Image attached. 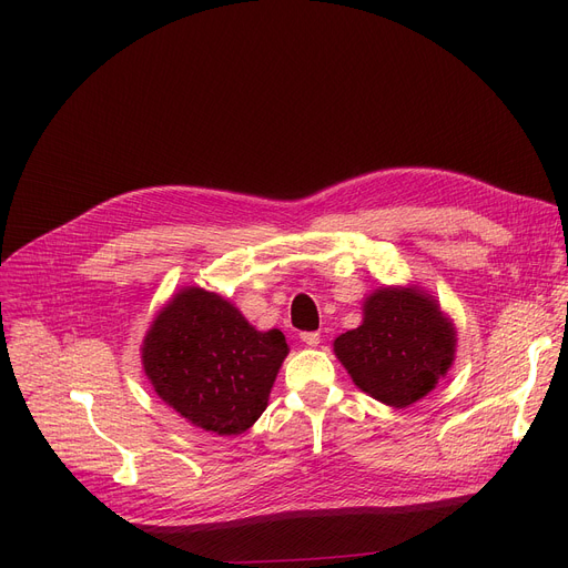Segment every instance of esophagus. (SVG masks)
I'll use <instances>...</instances> for the list:
<instances>
[{
  "mask_svg": "<svg viewBox=\"0 0 568 568\" xmlns=\"http://www.w3.org/2000/svg\"><path fill=\"white\" fill-rule=\"evenodd\" d=\"M302 341H304L308 347H317V345H320V334H317V332H304V334H302Z\"/></svg>",
  "mask_w": 568,
  "mask_h": 568,
  "instance_id": "1",
  "label": "esophagus"
}]
</instances>
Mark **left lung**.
Returning <instances> with one entry per match:
<instances>
[{"label":"left lung","mask_w":568,"mask_h":568,"mask_svg":"<svg viewBox=\"0 0 568 568\" xmlns=\"http://www.w3.org/2000/svg\"><path fill=\"white\" fill-rule=\"evenodd\" d=\"M334 352L362 392L403 409L452 368L456 329L419 287H382L364 302V322L334 341Z\"/></svg>","instance_id":"8db88e82"}]
</instances>
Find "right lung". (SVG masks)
Returning <instances> with one entry per match:
<instances>
[{"instance_id":"1","label":"right lung","mask_w":568,"mask_h":568,"mask_svg":"<svg viewBox=\"0 0 568 568\" xmlns=\"http://www.w3.org/2000/svg\"><path fill=\"white\" fill-rule=\"evenodd\" d=\"M290 347L257 332L216 292L179 290L142 341V366L159 398L197 428L246 433L266 409Z\"/></svg>"}]
</instances>
